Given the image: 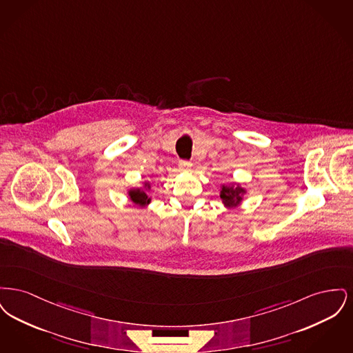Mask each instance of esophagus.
I'll use <instances>...</instances> for the list:
<instances>
[{"mask_svg": "<svg viewBox=\"0 0 353 353\" xmlns=\"http://www.w3.org/2000/svg\"><path fill=\"white\" fill-rule=\"evenodd\" d=\"M180 165H181V168L184 169V170H190L192 169V163H189V161H180Z\"/></svg>", "mask_w": 353, "mask_h": 353, "instance_id": "34e87169", "label": "esophagus"}]
</instances>
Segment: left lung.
Segmentation results:
<instances>
[{
    "mask_svg": "<svg viewBox=\"0 0 353 353\" xmlns=\"http://www.w3.org/2000/svg\"><path fill=\"white\" fill-rule=\"evenodd\" d=\"M248 190L241 184L225 185L219 186V197L223 208L235 209L238 208L246 196Z\"/></svg>",
    "mask_w": 353,
    "mask_h": 353,
    "instance_id": "left-lung-1",
    "label": "left lung"
}]
</instances>
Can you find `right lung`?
Returning <instances> with one entry per match:
<instances>
[{"label":"right lung","instance_id":"add662e5","mask_svg":"<svg viewBox=\"0 0 353 353\" xmlns=\"http://www.w3.org/2000/svg\"><path fill=\"white\" fill-rule=\"evenodd\" d=\"M152 189V184L147 180L143 183V186L140 188H131L127 190V194L130 197L131 202H134L136 206L139 208H147L152 201V197L148 194V192Z\"/></svg>","mask_w":353,"mask_h":353}]
</instances>
